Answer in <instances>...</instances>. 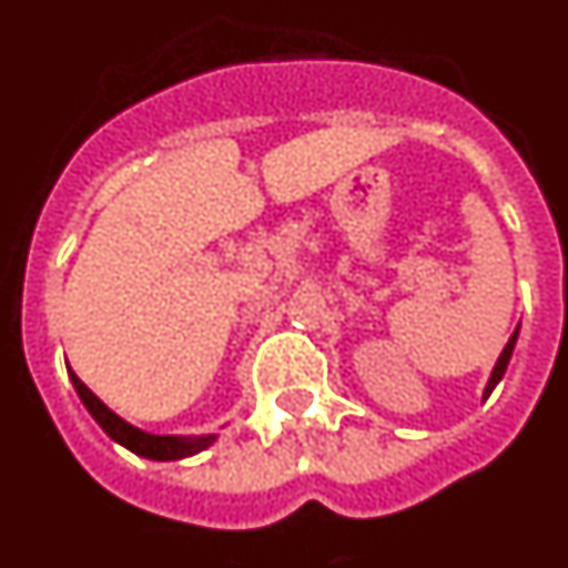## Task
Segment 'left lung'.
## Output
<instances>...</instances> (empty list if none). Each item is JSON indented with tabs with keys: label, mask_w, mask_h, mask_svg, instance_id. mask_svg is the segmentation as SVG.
Wrapping results in <instances>:
<instances>
[{
	"label": "left lung",
	"mask_w": 568,
	"mask_h": 568,
	"mask_svg": "<svg viewBox=\"0 0 568 568\" xmlns=\"http://www.w3.org/2000/svg\"><path fill=\"white\" fill-rule=\"evenodd\" d=\"M517 335H519V326H517V332H514V335L508 337V343H505L503 355L497 357V366H494V373H490L488 384H485V393H483V398H488V395L494 393V387H497L499 381H503L505 369H508V361H511V352H514V346H517Z\"/></svg>",
	"instance_id": "obj_1"
}]
</instances>
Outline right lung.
<instances>
[{
    "label": "right lung",
    "mask_w": 568,
    "mask_h": 568,
    "mask_svg": "<svg viewBox=\"0 0 568 568\" xmlns=\"http://www.w3.org/2000/svg\"><path fill=\"white\" fill-rule=\"evenodd\" d=\"M69 378L71 384H74V389H78L83 407L92 413V418L103 427V433H106L112 442H118V445H123L126 450H132L135 456H144V459H155V462H175V459H187V456L202 454V450H207V447L216 442V433H207V436H155V433L138 430V427H132L130 422H123L118 413H112L106 404L100 402L98 395L85 387L78 375L71 373V366H69Z\"/></svg>",
    "instance_id": "1"
}]
</instances>
